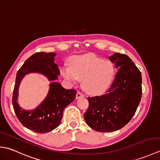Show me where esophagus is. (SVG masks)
Returning <instances> with one entry per match:
<instances>
[{
    "instance_id": "obj_1",
    "label": "esophagus",
    "mask_w": 160,
    "mask_h": 160,
    "mask_svg": "<svg viewBox=\"0 0 160 160\" xmlns=\"http://www.w3.org/2000/svg\"><path fill=\"white\" fill-rule=\"evenodd\" d=\"M84 96V95L82 93L80 92V91H78L76 93V99H79V98H83Z\"/></svg>"
}]
</instances>
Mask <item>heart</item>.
Returning <instances> with one entry per match:
<instances>
[{
	"mask_svg": "<svg viewBox=\"0 0 160 160\" xmlns=\"http://www.w3.org/2000/svg\"><path fill=\"white\" fill-rule=\"evenodd\" d=\"M70 65L61 68L62 76L73 83L82 80L83 89L90 94H100L106 91L115 74L111 61L102 60L94 54L73 56Z\"/></svg>",
	"mask_w": 160,
	"mask_h": 160,
	"instance_id": "1",
	"label": "heart"
}]
</instances>
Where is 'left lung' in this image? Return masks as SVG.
Masks as SVG:
<instances>
[{"label":"left lung","instance_id":"left-lung-1","mask_svg":"<svg viewBox=\"0 0 160 160\" xmlns=\"http://www.w3.org/2000/svg\"><path fill=\"white\" fill-rule=\"evenodd\" d=\"M109 60L118 71L105 94L87 98L89 107L84 114L93 130L112 132L130 122L142 98V74L128 56L115 53Z\"/></svg>","mask_w":160,"mask_h":160}]
</instances>
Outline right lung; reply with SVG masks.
Returning a JSON list of instances; mask_svg holds the SVG:
<instances>
[{"mask_svg":"<svg viewBox=\"0 0 160 160\" xmlns=\"http://www.w3.org/2000/svg\"><path fill=\"white\" fill-rule=\"evenodd\" d=\"M55 53L39 52L33 54L27 60L16 74L12 104L17 118L21 124L38 133L52 131L59 126L65 107L75 100L76 91L66 89L55 80L60 75L58 64L54 62ZM30 72H38L46 76L52 82L50 85L48 96L39 106L33 110L20 108L17 99L18 87L22 78Z\"/></svg>","mask_w":160,"mask_h":160,"instance_id":"right-lung-1","label":"right lung"}]
</instances>
